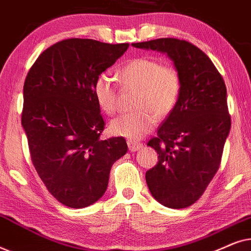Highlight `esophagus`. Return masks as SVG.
<instances>
[{"label": "esophagus", "mask_w": 251, "mask_h": 251, "mask_svg": "<svg viewBox=\"0 0 251 251\" xmlns=\"http://www.w3.org/2000/svg\"><path fill=\"white\" fill-rule=\"evenodd\" d=\"M126 144H128L129 150L131 151V152H136V151H138V150H140L143 147V144L142 143L136 142V140H132V139L126 140Z\"/></svg>", "instance_id": "34e87169"}]
</instances>
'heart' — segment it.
Masks as SVG:
<instances>
[{
    "mask_svg": "<svg viewBox=\"0 0 251 251\" xmlns=\"http://www.w3.org/2000/svg\"><path fill=\"white\" fill-rule=\"evenodd\" d=\"M119 78L123 88L137 89L135 107L138 109L113 119L109 126L113 135L138 139L154 128L155 118H167L176 107L181 77L174 65L151 57H137L120 70ZM94 95L101 111L114 114L119 98L114 78L106 73L98 75L94 83Z\"/></svg>",
    "mask_w": 251,
    "mask_h": 251,
    "instance_id": "obj_1",
    "label": "heart"
}]
</instances>
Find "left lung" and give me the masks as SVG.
<instances>
[{
  "label": "left lung",
  "instance_id": "obj_1",
  "mask_svg": "<svg viewBox=\"0 0 251 251\" xmlns=\"http://www.w3.org/2000/svg\"><path fill=\"white\" fill-rule=\"evenodd\" d=\"M132 47L166 52L180 73L176 107L147 143L159 161L145 177L161 204L187 208L200 199L221 166L231 129L224 78L203 51L185 40L164 37Z\"/></svg>",
  "mask_w": 251,
  "mask_h": 251
}]
</instances>
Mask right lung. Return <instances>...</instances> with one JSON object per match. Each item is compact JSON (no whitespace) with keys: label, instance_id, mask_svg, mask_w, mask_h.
Here are the masks:
<instances>
[{"label":"right lung","instance_id":"obj_1","mask_svg":"<svg viewBox=\"0 0 251 251\" xmlns=\"http://www.w3.org/2000/svg\"><path fill=\"white\" fill-rule=\"evenodd\" d=\"M128 47L59 41L40 54L26 76L22 125L30 159L47 190L66 207L98 201L113 163L128 151L123 137L100 139L105 121L94 95L96 78Z\"/></svg>","mask_w":251,"mask_h":251}]
</instances>
